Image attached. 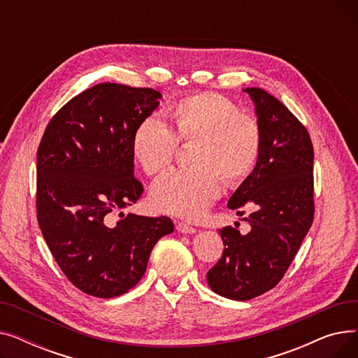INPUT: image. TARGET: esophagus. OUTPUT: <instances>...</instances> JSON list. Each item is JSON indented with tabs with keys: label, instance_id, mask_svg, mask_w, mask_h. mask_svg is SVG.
<instances>
[{
	"label": "esophagus",
	"instance_id": "34e87169",
	"mask_svg": "<svg viewBox=\"0 0 358 358\" xmlns=\"http://www.w3.org/2000/svg\"><path fill=\"white\" fill-rule=\"evenodd\" d=\"M177 231L181 232V234H194V232H197L196 228L190 227V224H187L184 222H178L177 223Z\"/></svg>",
	"mask_w": 358,
	"mask_h": 358
}]
</instances>
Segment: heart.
<instances>
[{
  "label": "heart",
  "instance_id": "b5f03b06",
  "mask_svg": "<svg viewBox=\"0 0 358 358\" xmlns=\"http://www.w3.org/2000/svg\"><path fill=\"white\" fill-rule=\"evenodd\" d=\"M174 130L157 116L139 122L131 154L146 176H157L173 162L180 142L196 141L193 166L165 173L150 190L152 206L184 219H197L219 199L224 181L239 185L258 165L262 129L238 103L217 92L192 94L169 108Z\"/></svg>",
  "mask_w": 358,
  "mask_h": 358
}]
</instances>
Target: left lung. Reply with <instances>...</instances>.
I'll return each instance as SVG.
<instances>
[{
  "instance_id": "left-lung-1",
  "label": "left lung",
  "mask_w": 358,
  "mask_h": 358,
  "mask_svg": "<svg viewBox=\"0 0 358 358\" xmlns=\"http://www.w3.org/2000/svg\"><path fill=\"white\" fill-rule=\"evenodd\" d=\"M262 129V152L254 173L228 201L245 215L251 231L219 229L223 254L208 271L210 289L228 299L250 300L275 287L312 227L313 146L293 113L261 88L245 90Z\"/></svg>"
}]
</instances>
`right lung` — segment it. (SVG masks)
I'll list each match as a JSON object with an SVG mask.
<instances>
[{"instance_id":"obj_1","label":"right lung","mask_w":358,"mask_h":358,"mask_svg":"<svg viewBox=\"0 0 358 358\" xmlns=\"http://www.w3.org/2000/svg\"><path fill=\"white\" fill-rule=\"evenodd\" d=\"M161 99L154 88L94 85L49 120L37 149L36 216L59 268L81 292L110 299L134 289L171 217L111 215L136 203L131 138Z\"/></svg>"}]
</instances>
